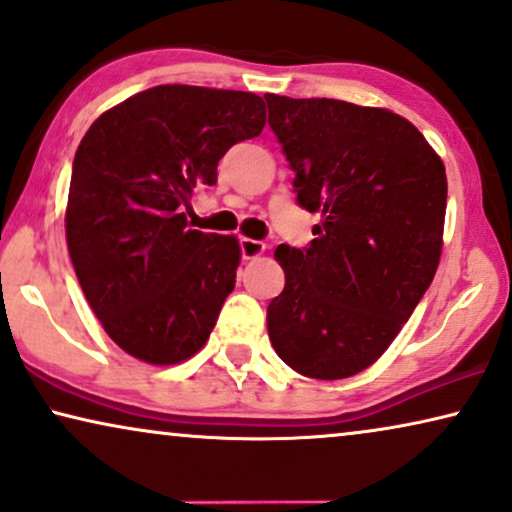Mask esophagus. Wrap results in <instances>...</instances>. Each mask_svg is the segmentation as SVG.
Returning <instances> with one entry per match:
<instances>
[{
    "label": "esophagus",
    "instance_id": "esophagus-1",
    "mask_svg": "<svg viewBox=\"0 0 512 512\" xmlns=\"http://www.w3.org/2000/svg\"><path fill=\"white\" fill-rule=\"evenodd\" d=\"M240 251H242V258H258L265 251V244L258 242V240H251V237H242L240 240Z\"/></svg>",
    "mask_w": 512,
    "mask_h": 512
}]
</instances>
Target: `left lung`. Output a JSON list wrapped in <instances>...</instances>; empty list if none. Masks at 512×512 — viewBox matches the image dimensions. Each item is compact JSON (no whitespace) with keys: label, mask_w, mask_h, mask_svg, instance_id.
I'll return each instance as SVG.
<instances>
[{"label":"left lung","mask_w":512,"mask_h":512,"mask_svg":"<svg viewBox=\"0 0 512 512\" xmlns=\"http://www.w3.org/2000/svg\"><path fill=\"white\" fill-rule=\"evenodd\" d=\"M265 102L298 205L321 216L307 247L275 251L286 284L268 305V335L296 373L342 380L387 352L436 275L445 165L389 109L272 93Z\"/></svg>","instance_id":"left-lung-1"}]
</instances>
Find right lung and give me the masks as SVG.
<instances>
[{
    "instance_id": "add662e5",
    "label": "right lung",
    "mask_w": 512,
    "mask_h": 512,
    "mask_svg": "<svg viewBox=\"0 0 512 512\" xmlns=\"http://www.w3.org/2000/svg\"><path fill=\"white\" fill-rule=\"evenodd\" d=\"M244 90L156 86L104 111L76 149L67 249L95 317L123 352L172 366L202 349L235 289L240 242L186 228L195 188L237 142L261 135Z\"/></svg>"
}]
</instances>
